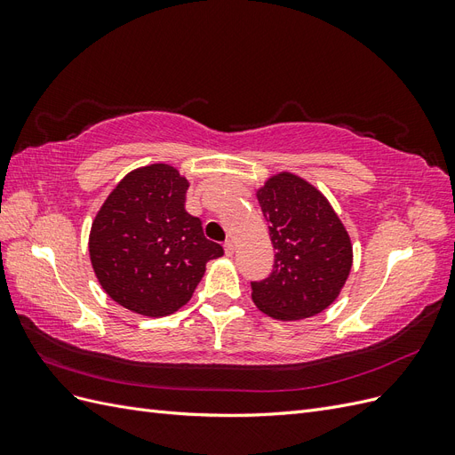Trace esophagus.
<instances>
[{
	"instance_id": "esophagus-1",
	"label": "esophagus",
	"mask_w": 455,
	"mask_h": 455,
	"mask_svg": "<svg viewBox=\"0 0 455 455\" xmlns=\"http://www.w3.org/2000/svg\"><path fill=\"white\" fill-rule=\"evenodd\" d=\"M224 251H226V256H233V252H235V244H233V241L224 243Z\"/></svg>"
}]
</instances>
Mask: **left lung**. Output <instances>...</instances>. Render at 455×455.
<instances>
[{"mask_svg":"<svg viewBox=\"0 0 455 455\" xmlns=\"http://www.w3.org/2000/svg\"><path fill=\"white\" fill-rule=\"evenodd\" d=\"M256 197L277 252L269 277L252 283L254 304L277 321L309 319L332 304L349 277V233L328 199L298 174L269 176Z\"/></svg>","mask_w":455,"mask_h":455,"instance_id":"left-lung-1","label":"left lung"}]
</instances>
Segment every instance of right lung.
Segmentation results:
<instances>
[{"label":"right lung","instance_id":"1","mask_svg":"<svg viewBox=\"0 0 455 455\" xmlns=\"http://www.w3.org/2000/svg\"><path fill=\"white\" fill-rule=\"evenodd\" d=\"M188 178L167 163L131 171L96 212L89 254L104 292L144 316L186 306L206 261L224 254L186 212Z\"/></svg>","mask_w":455,"mask_h":455}]
</instances>
